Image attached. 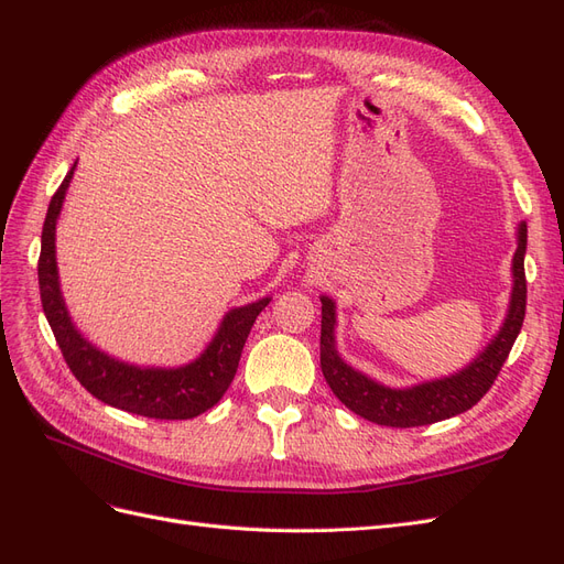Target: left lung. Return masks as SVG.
<instances>
[{"mask_svg": "<svg viewBox=\"0 0 564 564\" xmlns=\"http://www.w3.org/2000/svg\"><path fill=\"white\" fill-rule=\"evenodd\" d=\"M524 251L527 226L518 228V249L513 253V292H510L508 313L487 348L470 365L445 379L423 381L412 388H390L373 381L367 373L350 367L336 350V303L329 296L322 301V334H319V365L334 395L350 412L371 423L390 429H414L464 414L482 400L494 379L506 362L516 338L522 329L527 308V280H524Z\"/></svg>", "mask_w": 564, "mask_h": 564, "instance_id": "left-lung-1", "label": "left lung"}]
</instances>
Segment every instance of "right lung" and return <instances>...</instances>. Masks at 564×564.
Returning a JSON list of instances; mask_svg holds the SVG:
<instances>
[{
	"label": "right lung",
	"instance_id": "obj_1",
	"mask_svg": "<svg viewBox=\"0 0 564 564\" xmlns=\"http://www.w3.org/2000/svg\"><path fill=\"white\" fill-rule=\"evenodd\" d=\"M75 166L77 162L63 178L56 195L51 197L42 228V251L37 265L42 308L65 362L75 373V379L96 400L115 409H124L129 414L148 419H195L224 398V392L232 383L247 336L256 317L270 303V296L228 311L226 317L220 319L209 346L195 360L181 367L129 365L96 348L75 327L70 313H67L56 263V224Z\"/></svg>",
	"mask_w": 564,
	"mask_h": 564
}]
</instances>
